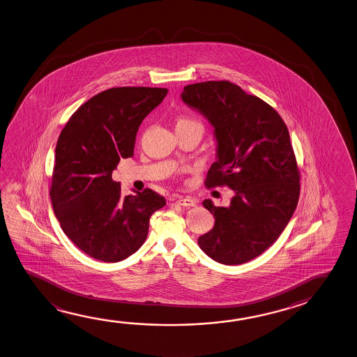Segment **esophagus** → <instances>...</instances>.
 <instances>
[{"label":"esophagus","instance_id":"obj_1","mask_svg":"<svg viewBox=\"0 0 357 357\" xmlns=\"http://www.w3.org/2000/svg\"><path fill=\"white\" fill-rule=\"evenodd\" d=\"M175 199L178 205L186 206V207H191V206L196 205V201H195L194 199H191V197H182V196H178V197H176Z\"/></svg>","mask_w":357,"mask_h":357}]
</instances>
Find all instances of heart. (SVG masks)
<instances>
[{
	"mask_svg": "<svg viewBox=\"0 0 357 357\" xmlns=\"http://www.w3.org/2000/svg\"><path fill=\"white\" fill-rule=\"evenodd\" d=\"M188 125H199V122L195 121L192 119H186V117H181L176 122V127L178 126H188ZM201 126V125H199Z\"/></svg>",
	"mask_w": 357,
	"mask_h": 357,
	"instance_id": "1",
	"label": "heart"
}]
</instances>
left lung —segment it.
Instances as JSON below:
<instances>
[{
    "mask_svg": "<svg viewBox=\"0 0 357 357\" xmlns=\"http://www.w3.org/2000/svg\"><path fill=\"white\" fill-rule=\"evenodd\" d=\"M181 98L213 127L216 161L206 186L234 191L227 207L202 202L215 226L199 246L224 265L248 262L278 240L296 210L300 174L289 130L270 105L229 81L186 86Z\"/></svg>",
    "mask_w": 357,
    "mask_h": 357,
    "instance_id": "1",
    "label": "left lung"
}]
</instances>
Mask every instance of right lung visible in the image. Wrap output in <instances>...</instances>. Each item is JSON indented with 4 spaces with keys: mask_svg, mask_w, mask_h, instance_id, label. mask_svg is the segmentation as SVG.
<instances>
[{
    "mask_svg": "<svg viewBox=\"0 0 357 357\" xmlns=\"http://www.w3.org/2000/svg\"><path fill=\"white\" fill-rule=\"evenodd\" d=\"M167 95L158 87H114L84 103L61 131L50 190L54 215L85 254L119 262L145 242L152 213L166 199L150 188L122 196L112 172L133 156L136 133Z\"/></svg>",
    "mask_w": 357,
    "mask_h": 357,
    "instance_id": "right-lung-1",
    "label": "right lung"
}]
</instances>
